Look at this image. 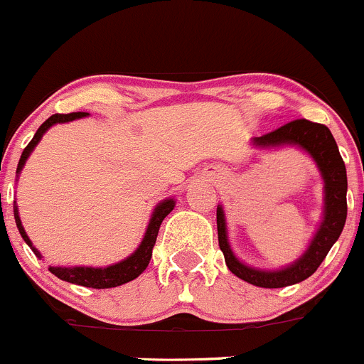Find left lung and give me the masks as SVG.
<instances>
[{
	"instance_id": "left-lung-1",
	"label": "left lung",
	"mask_w": 364,
	"mask_h": 364,
	"mask_svg": "<svg viewBox=\"0 0 364 364\" xmlns=\"http://www.w3.org/2000/svg\"><path fill=\"white\" fill-rule=\"evenodd\" d=\"M255 149L271 150L283 146H296L311 157L323 182L322 218L313 233L308 247L299 258L279 269H258L247 265L237 258L228 240L226 215L223 205H218V239L219 247L225 255L226 267L244 282L262 289H283L304 282L313 274L327 257L333 244L341 235L347 219V170L340 156L336 141L329 129L301 118L289 122L276 131L260 138L251 139Z\"/></svg>"
}]
</instances>
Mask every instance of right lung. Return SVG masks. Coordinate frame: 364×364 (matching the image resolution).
Here are the masks:
<instances>
[{
  "instance_id": "obj_1",
  "label": "right lung",
  "mask_w": 364,
  "mask_h": 364,
  "mask_svg": "<svg viewBox=\"0 0 364 364\" xmlns=\"http://www.w3.org/2000/svg\"><path fill=\"white\" fill-rule=\"evenodd\" d=\"M88 117V113H68V114H53L49 117L44 124L38 127V131L35 132L33 139L28 143V146L24 149L23 156H21L19 164H17V178H19L21 171H23L24 164H26L28 157L31 156V152L35 150V146L38 145V141L42 139V136L56 124H67V122L77 120V118ZM175 200L173 198H166V200L159 201L154 208L152 215H150L149 226L145 230V235H143L141 242L136 247V251L132 255H129L124 260L117 262V264L106 265V267H88V265H75V267H60V265H49V271L55 276H58L60 279L68 283H74V285L88 287V289H113V287H120L124 283L132 282V279L138 278L150 264V258H152V250L156 246L157 233H159L161 223L163 219L173 210ZM14 218H16L17 230H19L21 237L24 239V242L31 247L37 258H42L41 251L33 246V242L28 237L26 230H24L23 223H21L19 218V208L14 203Z\"/></svg>"
}]
</instances>
